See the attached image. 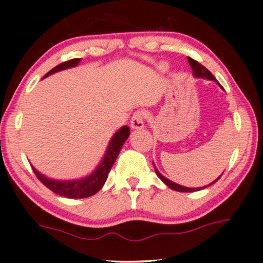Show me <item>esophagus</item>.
I'll list each match as a JSON object with an SVG mask.
<instances>
[{
  "mask_svg": "<svg viewBox=\"0 0 263 263\" xmlns=\"http://www.w3.org/2000/svg\"><path fill=\"white\" fill-rule=\"evenodd\" d=\"M130 127L132 129H135V130H138V129H142L145 127V114H143V111L139 110L133 115L132 121H130Z\"/></svg>",
  "mask_w": 263,
  "mask_h": 263,
  "instance_id": "1",
  "label": "esophagus"
}]
</instances>
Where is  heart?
<instances>
[{
  "label": "heart",
  "instance_id": "1",
  "mask_svg": "<svg viewBox=\"0 0 263 263\" xmlns=\"http://www.w3.org/2000/svg\"><path fill=\"white\" fill-rule=\"evenodd\" d=\"M160 69H166V66H165V64H161V66H160Z\"/></svg>",
  "mask_w": 263,
  "mask_h": 263
}]
</instances>
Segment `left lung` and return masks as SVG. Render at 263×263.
Returning a JSON list of instances; mask_svg holds the SVG:
<instances>
[{
	"instance_id": "1",
	"label": "left lung",
	"mask_w": 263,
	"mask_h": 263,
	"mask_svg": "<svg viewBox=\"0 0 263 263\" xmlns=\"http://www.w3.org/2000/svg\"><path fill=\"white\" fill-rule=\"evenodd\" d=\"M188 61H189V64H190V67H192V69H193V75L195 78H201V79H207V80H212V81H214V82H217V84L220 86L221 87V85L219 84V82L215 80V78L213 77V75H212V73L210 70L207 69V68H204L202 64H200L199 62H197V61H195V60H193V59H190V57H188ZM153 166H154V168H156V174H157V176L158 177H159L161 181H163L165 184H166L168 188H171L172 190H176V192H182V193H192V192H197V190H201V189H204V188H207V186H210V185H212L213 184V183H215L218 181L219 178L221 177V175L219 176V177L215 179V181H213L212 183H210V184L208 185H204V186H200V188H188V186H183V185H179V184H177V183H175V182H172V181H170V179H167L166 177H164L163 175L160 174L159 171H158V168L156 167V165H154V163H153Z\"/></svg>"
}]
</instances>
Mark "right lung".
<instances>
[{"label":"right lung","mask_w":263,"mask_h":263,"mask_svg":"<svg viewBox=\"0 0 263 263\" xmlns=\"http://www.w3.org/2000/svg\"><path fill=\"white\" fill-rule=\"evenodd\" d=\"M80 59H74L67 62H63L52 68L49 73L44 75V78L49 77V75L55 74L57 71L68 69V68H74L80 63ZM43 78V79H44ZM130 134V129L127 125L118 129L111 138L109 145H107L106 152L104 154L103 159L100 163L97 165V167L93 170L91 174L86 176V177L78 178V179H68V181H61V179H53L50 177H46L39 172L37 168L32 166L33 168L35 176H37L39 181L44 184L46 188H49L51 192H53L57 195H61L63 197H68V199H85V197H89L95 195L103 188L105 184L107 175L112 167L115 161H116L118 154L121 152L122 146L127 141Z\"/></svg>","instance_id":"right-lung-1"}]
</instances>
